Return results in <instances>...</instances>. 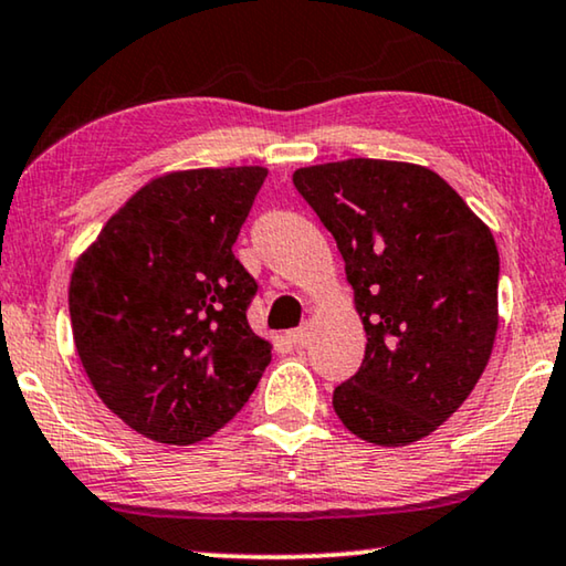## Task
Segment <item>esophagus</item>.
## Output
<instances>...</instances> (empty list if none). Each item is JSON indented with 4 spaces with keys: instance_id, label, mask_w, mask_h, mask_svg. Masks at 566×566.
Segmentation results:
<instances>
[{
    "instance_id": "34e87169",
    "label": "esophagus",
    "mask_w": 566,
    "mask_h": 566,
    "mask_svg": "<svg viewBox=\"0 0 566 566\" xmlns=\"http://www.w3.org/2000/svg\"><path fill=\"white\" fill-rule=\"evenodd\" d=\"M290 340L294 343V345H307L310 343V325H302V327H297V331H292L290 333Z\"/></svg>"
}]
</instances>
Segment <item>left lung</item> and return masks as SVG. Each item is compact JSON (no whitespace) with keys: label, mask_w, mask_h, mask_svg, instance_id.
Returning <instances> with one entry per match:
<instances>
[{"label":"left lung","mask_w":566,"mask_h":566,"mask_svg":"<svg viewBox=\"0 0 566 566\" xmlns=\"http://www.w3.org/2000/svg\"><path fill=\"white\" fill-rule=\"evenodd\" d=\"M294 188L333 233L366 331L364 366L333 391L370 444L432 434L483 376L499 333V247L440 175L415 163L300 167Z\"/></svg>","instance_id":"left-lung-1"}]
</instances>
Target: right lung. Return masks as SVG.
Wrapping results in <instances>:
<instances>
[{"label":"right lung","mask_w":566,"mask_h":566,"mask_svg":"<svg viewBox=\"0 0 566 566\" xmlns=\"http://www.w3.org/2000/svg\"><path fill=\"white\" fill-rule=\"evenodd\" d=\"M266 167L151 177L75 259L73 343L98 399L159 444H196L239 415L272 360L251 331L256 282L233 256Z\"/></svg>","instance_id":"obj_1"}]
</instances>
